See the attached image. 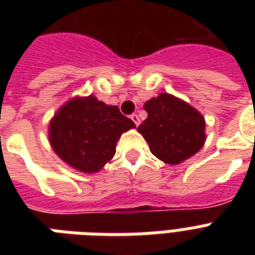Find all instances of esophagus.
<instances>
[{"mask_svg":"<svg viewBox=\"0 0 255 255\" xmlns=\"http://www.w3.org/2000/svg\"><path fill=\"white\" fill-rule=\"evenodd\" d=\"M131 119L133 120V123H135L136 126H139V124H140V119H139V116L136 115V114H132Z\"/></svg>","mask_w":255,"mask_h":255,"instance_id":"1","label":"esophagus"}]
</instances>
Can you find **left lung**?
<instances>
[{
  "mask_svg": "<svg viewBox=\"0 0 255 255\" xmlns=\"http://www.w3.org/2000/svg\"><path fill=\"white\" fill-rule=\"evenodd\" d=\"M148 118L137 127L153 155L177 165L196 155L205 143V119L184 100L163 92L144 103Z\"/></svg>",
  "mask_w": 255,
  "mask_h": 255,
  "instance_id": "1",
  "label": "left lung"
}]
</instances>
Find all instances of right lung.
Segmentation results:
<instances>
[{
  "label": "right lung",
  "mask_w": 255,
  "mask_h": 255,
  "mask_svg": "<svg viewBox=\"0 0 255 255\" xmlns=\"http://www.w3.org/2000/svg\"><path fill=\"white\" fill-rule=\"evenodd\" d=\"M135 128L116 106H107L94 95L73 98L54 115L49 140L66 164L85 173H95L114 157L123 132Z\"/></svg>",
  "instance_id": "obj_1"
}]
</instances>
